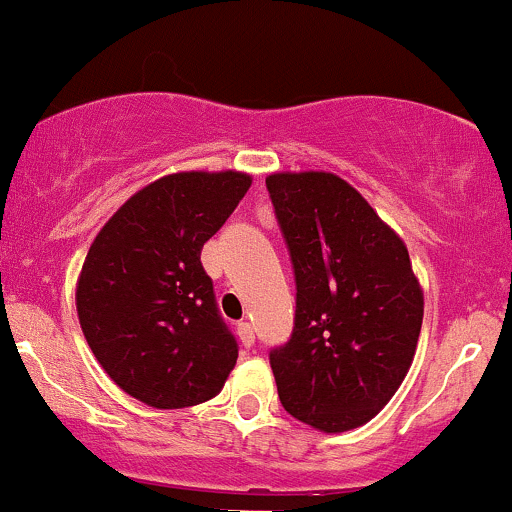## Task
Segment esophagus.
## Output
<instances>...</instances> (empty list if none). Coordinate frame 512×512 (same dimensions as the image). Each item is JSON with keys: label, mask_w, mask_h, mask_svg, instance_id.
Here are the masks:
<instances>
[{"label": "esophagus", "mask_w": 512, "mask_h": 512, "mask_svg": "<svg viewBox=\"0 0 512 512\" xmlns=\"http://www.w3.org/2000/svg\"><path fill=\"white\" fill-rule=\"evenodd\" d=\"M237 333H239V338H241V343H244L246 348H251L254 346V326L249 324V321H239L237 324Z\"/></svg>", "instance_id": "obj_1"}]
</instances>
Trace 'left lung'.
Returning <instances> with one entry per match:
<instances>
[{
    "label": "left lung",
    "mask_w": 512,
    "mask_h": 512,
    "mask_svg": "<svg viewBox=\"0 0 512 512\" xmlns=\"http://www.w3.org/2000/svg\"><path fill=\"white\" fill-rule=\"evenodd\" d=\"M295 268L292 336L271 350L285 411L324 433L375 418L404 382L423 324L409 251L350 183L326 171L271 174Z\"/></svg>",
    "instance_id": "8db88e82"
}]
</instances>
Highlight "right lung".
I'll return each mask as SVG.
<instances>
[{"mask_svg": "<svg viewBox=\"0 0 512 512\" xmlns=\"http://www.w3.org/2000/svg\"><path fill=\"white\" fill-rule=\"evenodd\" d=\"M249 186L241 171L164 176L132 195L86 254L77 283L84 338L106 375L142 404H203L237 365L200 251Z\"/></svg>", "mask_w": 512, "mask_h": 512, "instance_id": "obj_1", "label": "right lung"}]
</instances>
